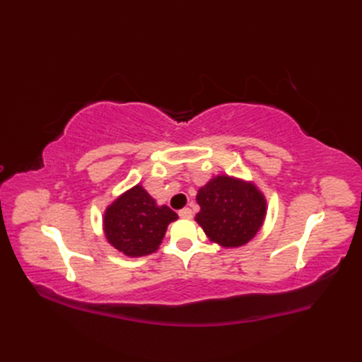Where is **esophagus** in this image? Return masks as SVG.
Wrapping results in <instances>:
<instances>
[{
    "mask_svg": "<svg viewBox=\"0 0 362 362\" xmlns=\"http://www.w3.org/2000/svg\"><path fill=\"white\" fill-rule=\"evenodd\" d=\"M180 217L182 218H192L193 217V211L190 210V208H182V210L178 213Z\"/></svg>",
    "mask_w": 362,
    "mask_h": 362,
    "instance_id": "esophagus-1",
    "label": "esophagus"
}]
</instances>
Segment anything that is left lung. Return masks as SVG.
Returning <instances> with one entry per match:
<instances>
[{"instance_id": "left-lung-1", "label": "left lung", "mask_w": 362, "mask_h": 362, "mask_svg": "<svg viewBox=\"0 0 362 362\" xmlns=\"http://www.w3.org/2000/svg\"><path fill=\"white\" fill-rule=\"evenodd\" d=\"M201 211L194 221L211 243L225 249L247 245L264 225L267 199L254 181L218 173L196 194Z\"/></svg>"}]
</instances>
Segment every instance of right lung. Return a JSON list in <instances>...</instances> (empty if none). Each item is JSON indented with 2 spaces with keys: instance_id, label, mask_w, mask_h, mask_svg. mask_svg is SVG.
<instances>
[{
  "instance_id": "right-lung-1",
  "label": "right lung",
  "mask_w": 362,
  "mask_h": 362,
  "mask_svg": "<svg viewBox=\"0 0 362 362\" xmlns=\"http://www.w3.org/2000/svg\"><path fill=\"white\" fill-rule=\"evenodd\" d=\"M177 218V213L168 205H158L139 182L107 205L103 229L116 250L139 258L158 250L169 223Z\"/></svg>"
}]
</instances>
